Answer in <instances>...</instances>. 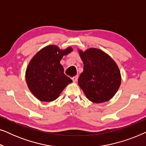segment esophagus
Listing matches in <instances>:
<instances>
[{
  "instance_id": "1",
  "label": "esophagus",
  "mask_w": 146,
  "mask_h": 146,
  "mask_svg": "<svg viewBox=\"0 0 146 146\" xmlns=\"http://www.w3.org/2000/svg\"><path fill=\"white\" fill-rule=\"evenodd\" d=\"M78 76L76 75V76H75L72 78V80L73 82H76L78 80Z\"/></svg>"
}]
</instances>
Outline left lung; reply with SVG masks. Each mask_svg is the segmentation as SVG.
<instances>
[{
	"label": "left lung",
	"mask_w": 146,
	"mask_h": 146,
	"mask_svg": "<svg viewBox=\"0 0 146 146\" xmlns=\"http://www.w3.org/2000/svg\"><path fill=\"white\" fill-rule=\"evenodd\" d=\"M84 63L78 84L86 98L94 103L110 100L121 84L120 72L112 58L97 48L79 50Z\"/></svg>",
	"instance_id": "1"
}]
</instances>
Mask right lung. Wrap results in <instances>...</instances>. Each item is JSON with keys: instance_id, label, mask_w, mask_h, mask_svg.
<instances>
[{"instance_id": "1", "label": "right lung", "mask_w": 146, "mask_h": 146, "mask_svg": "<svg viewBox=\"0 0 146 146\" xmlns=\"http://www.w3.org/2000/svg\"><path fill=\"white\" fill-rule=\"evenodd\" d=\"M72 51L71 47L61 50L56 46L50 45L40 50L30 62L26 81L30 90L39 100H54L72 82L64 74L60 63L63 56Z\"/></svg>"}]
</instances>
